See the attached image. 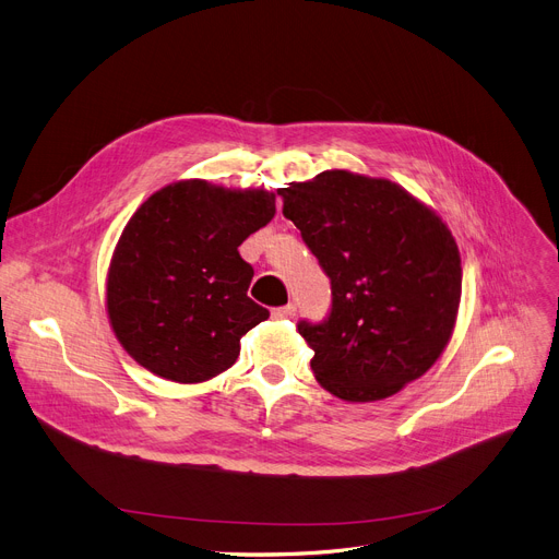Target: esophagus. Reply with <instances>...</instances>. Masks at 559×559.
I'll list each match as a JSON object with an SVG mask.
<instances>
[{
	"label": "esophagus",
	"mask_w": 559,
	"mask_h": 559,
	"mask_svg": "<svg viewBox=\"0 0 559 559\" xmlns=\"http://www.w3.org/2000/svg\"><path fill=\"white\" fill-rule=\"evenodd\" d=\"M293 316H295V305H286V307L273 309V318L275 320H290Z\"/></svg>",
	"instance_id": "esophagus-1"
}]
</instances>
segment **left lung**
Segmentation results:
<instances>
[{
	"label": "left lung",
	"mask_w": 559,
	"mask_h": 559,
	"mask_svg": "<svg viewBox=\"0 0 559 559\" xmlns=\"http://www.w3.org/2000/svg\"><path fill=\"white\" fill-rule=\"evenodd\" d=\"M277 193L332 280L330 318L298 324L316 381L352 404L397 395L455 330L463 266L451 229L402 185L347 169Z\"/></svg>",
	"instance_id": "left-lung-1"
}]
</instances>
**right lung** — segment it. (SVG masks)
<instances>
[{"label":"right lung","instance_id":"add662e5","mask_svg":"<svg viewBox=\"0 0 559 559\" xmlns=\"http://www.w3.org/2000/svg\"><path fill=\"white\" fill-rule=\"evenodd\" d=\"M275 193L201 178L157 189L115 246L106 311L135 364L176 383L235 366L241 336L269 318L248 298L254 275L239 246L271 223Z\"/></svg>","mask_w":559,"mask_h":559}]
</instances>
